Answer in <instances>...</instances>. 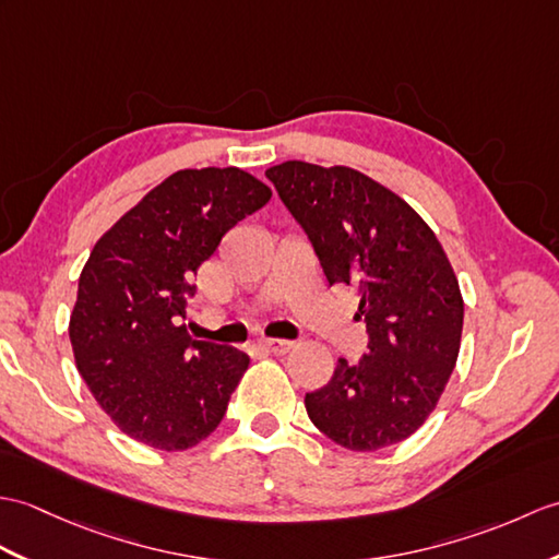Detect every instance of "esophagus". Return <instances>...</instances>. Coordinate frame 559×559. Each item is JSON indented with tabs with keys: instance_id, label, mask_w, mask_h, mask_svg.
Wrapping results in <instances>:
<instances>
[{
	"instance_id": "esophagus-1",
	"label": "esophagus",
	"mask_w": 559,
	"mask_h": 559,
	"mask_svg": "<svg viewBox=\"0 0 559 559\" xmlns=\"http://www.w3.org/2000/svg\"><path fill=\"white\" fill-rule=\"evenodd\" d=\"M259 345H262V349H266V353H271V355H285L293 349V341H281V338H269Z\"/></svg>"
}]
</instances>
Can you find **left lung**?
<instances>
[{
  "label": "left lung",
  "mask_w": 559,
  "mask_h": 559,
  "mask_svg": "<svg viewBox=\"0 0 559 559\" xmlns=\"http://www.w3.org/2000/svg\"><path fill=\"white\" fill-rule=\"evenodd\" d=\"M329 283L355 285L369 353L338 359L331 381L305 395L311 424L355 452L409 438L443 395L460 355L464 302L443 245L393 190L347 166H271Z\"/></svg>",
  "instance_id": "obj_1"
}]
</instances>
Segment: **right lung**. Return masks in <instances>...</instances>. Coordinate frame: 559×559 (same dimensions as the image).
I'll return each instance as SVG.
<instances>
[{
	"instance_id": "1",
	"label": "right lung",
	"mask_w": 559,
	"mask_h": 559,
	"mask_svg": "<svg viewBox=\"0 0 559 559\" xmlns=\"http://www.w3.org/2000/svg\"><path fill=\"white\" fill-rule=\"evenodd\" d=\"M271 200L236 166L183 168L104 233L78 281L69 338L97 405L126 436L178 452L221 424L250 357L192 341V278L221 238Z\"/></svg>"
}]
</instances>
